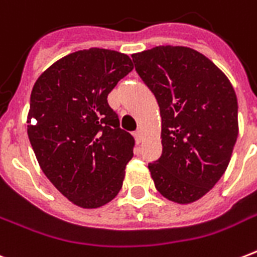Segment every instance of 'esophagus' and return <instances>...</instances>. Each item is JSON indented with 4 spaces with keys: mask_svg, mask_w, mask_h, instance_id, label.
<instances>
[{
    "mask_svg": "<svg viewBox=\"0 0 257 257\" xmlns=\"http://www.w3.org/2000/svg\"><path fill=\"white\" fill-rule=\"evenodd\" d=\"M135 140H136L137 144H140L141 141H143V133H141V131L135 132Z\"/></svg>",
    "mask_w": 257,
    "mask_h": 257,
    "instance_id": "esophagus-1",
    "label": "esophagus"
}]
</instances>
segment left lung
Here are the masks:
<instances>
[{
    "label": "left lung",
    "mask_w": 257,
    "mask_h": 257,
    "mask_svg": "<svg viewBox=\"0 0 257 257\" xmlns=\"http://www.w3.org/2000/svg\"><path fill=\"white\" fill-rule=\"evenodd\" d=\"M132 60L160 106L163 152L148 165L155 187L173 203H193L231 160L239 135L233 86L209 58L187 46H156Z\"/></svg>",
    "instance_id": "8db88e82"
}]
</instances>
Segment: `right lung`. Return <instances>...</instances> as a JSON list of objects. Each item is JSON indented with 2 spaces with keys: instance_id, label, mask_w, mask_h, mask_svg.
<instances>
[{
  "instance_id": "right-lung-1",
  "label": "right lung",
  "mask_w": 257,
  "mask_h": 257,
  "mask_svg": "<svg viewBox=\"0 0 257 257\" xmlns=\"http://www.w3.org/2000/svg\"><path fill=\"white\" fill-rule=\"evenodd\" d=\"M132 69L126 54L90 48L60 58L32 89L34 155L50 183L78 207H102L122 187L135 139L120 128L106 98Z\"/></svg>"
}]
</instances>
